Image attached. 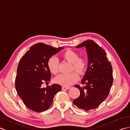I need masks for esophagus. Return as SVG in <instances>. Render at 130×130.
Wrapping results in <instances>:
<instances>
[{"instance_id": "esophagus-1", "label": "esophagus", "mask_w": 130, "mask_h": 130, "mask_svg": "<svg viewBox=\"0 0 130 130\" xmlns=\"http://www.w3.org/2000/svg\"><path fill=\"white\" fill-rule=\"evenodd\" d=\"M70 88V87H62V90H68Z\"/></svg>"}]
</instances>
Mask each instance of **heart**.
<instances>
[{"mask_svg": "<svg viewBox=\"0 0 130 130\" xmlns=\"http://www.w3.org/2000/svg\"><path fill=\"white\" fill-rule=\"evenodd\" d=\"M62 57L67 61L72 63L71 70H75L80 75H83L87 68V62L84 57H79V54L72 50H67L62 55ZM59 60L55 56H52L48 60L47 67L50 71L54 74L59 73ZM79 75L76 71L69 74H61L57 76L55 82L63 86L68 87L78 80Z\"/></svg>", "mask_w": 130, "mask_h": 130, "instance_id": "1", "label": "heart"}]
</instances>
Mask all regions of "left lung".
Segmentation results:
<instances>
[{
    "label": "left lung",
    "instance_id": "8db88e82",
    "mask_svg": "<svg viewBox=\"0 0 130 130\" xmlns=\"http://www.w3.org/2000/svg\"><path fill=\"white\" fill-rule=\"evenodd\" d=\"M84 47L87 52L88 68L81 82L85 86L75 85L80 94L73 103L79 108L89 111L98 107L108 95L113 83L112 68L106 52L94 41L88 40L76 47Z\"/></svg>",
    "mask_w": 130,
    "mask_h": 130
}]
</instances>
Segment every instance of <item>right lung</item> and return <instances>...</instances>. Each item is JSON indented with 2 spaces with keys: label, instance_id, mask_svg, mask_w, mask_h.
Returning a JSON list of instances; mask_svg holds the SVG:
<instances>
[{
  "label": "right lung",
  "instance_id": "1",
  "mask_svg": "<svg viewBox=\"0 0 130 130\" xmlns=\"http://www.w3.org/2000/svg\"><path fill=\"white\" fill-rule=\"evenodd\" d=\"M63 47H53L43 43L33 45L20 60L15 77V89L25 106L37 112L48 109L55 95L61 86L53 84L42 88L44 82L50 81L48 60Z\"/></svg>",
  "mask_w": 130,
  "mask_h": 130
}]
</instances>
